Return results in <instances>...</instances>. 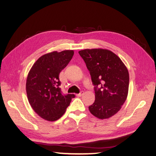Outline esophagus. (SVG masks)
Wrapping results in <instances>:
<instances>
[{"label":"esophagus","instance_id":"1","mask_svg":"<svg viewBox=\"0 0 156 156\" xmlns=\"http://www.w3.org/2000/svg\"><path fill=\"white\" fill-rule=\"evenodd\" d=\"M83 94H84V92H83V91H81V92H80V93L77 94L76 96H78V97H80V96H81Z\"/></svg>","mask_w":156,"mask_h":156}]
</instances>
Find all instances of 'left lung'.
Returning a JSON list of instances; mask_svg holds the SVG:
<instances>
[{"mask_svg":"<svg viewBox=\"0 0 156 156\" xmlns=\"http://www.w3.org/2000/svg\"><path fill=\"white\" fill-rule=\"evenodd\" d=\"M90 74L95 91V101L88 107L100 119H108L120 111L129 88L128 70L112 51L103 49L79 51Z\"/></svg>","mask_w":156,"mask_h":156,"instance_id":"obj_1","label":"left lung"}]
</instances>
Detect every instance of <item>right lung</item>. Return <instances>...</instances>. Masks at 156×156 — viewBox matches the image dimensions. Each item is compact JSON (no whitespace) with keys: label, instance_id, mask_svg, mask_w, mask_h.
Listing matches in <instances>:
<instances>
[{"label":"right lung","instance_id":"right-lung-1","mask_svg":"<svg viewBox=\"0 0 156 156\" xmlns=\"http://www.w3.org/2000/svg\"><path fill=\"white\" fill-rule=\"evenodd\" d=\"M74 52L53 51L41 56L32 66L26 83L27 98L32 108L42 119H59L69 105L74 94H63L59 74L72 60Z\"/></svg>","mask_w":156,"mask_h":156}]
</instances>
